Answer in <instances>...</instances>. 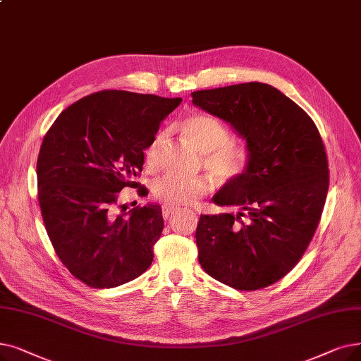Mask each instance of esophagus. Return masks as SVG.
<instances>
[{
  "label": "esophagus",
  "mask_w": 361,
  "mask_h": 361,
  "mask_svg": "<svg viewBox=\"0 0 361 361\" xmlns=\"http://www.w3.org/2000/svg\"><path fill=\"white\" fill-rule=\"evenodd\" d=\"M176 211H177V208H176V207L164 205V207H162V216L166 219V218H169V216L172 215V212H176Z\"/></svg>",
  "instance_id": "esophagus-1"
}]
</instances>
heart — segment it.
Here are the masks:
<instances>
[{"mask_svg":"<svg viewBox=\"0 0 361 361\" xmlns=\"http://www.w3.org/2000/svg\"><path fill=\"white\" fill-rule=\"evenodd\" d=\"M183 131L192 145L203 152V164L224 181L242 177L249 162L243 145L231 142L230 130L224 122L208 114H195L183 121ZM164 134H156L146 149L147 165H154ZM212 189V181L205 176L185 177L165 174L152 184V196L165 205H190Z\"/></svg>","mask_w":361,"mask_h":361,"instance_id":"b5f03b06","label":"heart"}]
</instances>
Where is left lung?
<instances>
[{
  "instance_id": "8db88e82",
  "label": "left lung",
  "mask_w": 361,
  "mask_h": 361,
  "mask_svg": "<svg viewBox=\"0 0 361 361\" xmlns=\"http://www.w3.org/2000/svg\"><path fill=\"white\" fill-rule=\"evenodd\" d=\"M192 99L228 122L249 156L245 174L212 199L239 212L199 218V262L230 288H267L302 258L319 226L329 189L323 140L307 112L269 84L200 90Z\"/></svg>"
}]
</instances>
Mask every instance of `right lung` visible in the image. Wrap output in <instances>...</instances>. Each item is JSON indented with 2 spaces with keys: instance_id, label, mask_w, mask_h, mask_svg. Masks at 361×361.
Returning <instances> with one entry per match:
<instances>
[{
  "instance_id": "right-lung-1",
  "label": "right lung",
  "mask_w": 361,
  "mask_h": 361,
  "mask_svg": "<svg viewBox=\"0 0 361 361\" xmlns=\"http://www.w3.org/2000/svg\"><path fill=\"white\" fill-rule=\"evenodd\" d=\"M181 103L153 94L103 90L78 100L47 131L37 161L38 202L56 255L90 288H115L143 274L164 230L159 205L118 214L161 122ZM127 211V209H125ZM122 212V211H121Z\"/></svg>"
}]
</instances>
